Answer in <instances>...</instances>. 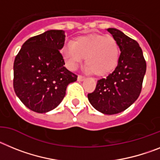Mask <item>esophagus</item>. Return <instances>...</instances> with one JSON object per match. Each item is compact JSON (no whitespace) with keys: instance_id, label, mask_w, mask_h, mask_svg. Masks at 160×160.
<instances>
[{"instance_id":"esophagus-1","label":"esophagus","mask_w":160,"mask_h":160,"mask_svg":"<svg viewBox=\"0 0 160 160\" xmlns=\"http://www.w3.org/2000/svg\"><path fill=\"white\" fill-rule=\"evenodd\" d=\"M85 80V77H84V76H78V77H77V80H78V81H83V80Z\"/></svg>"}]
</instances>
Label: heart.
I'll return each mask as SVG.
<instances>
[{"instance_id":"heart-1","label":"heart","mask_w":160,"mask_h":160,"mask_svg":"<svg viewBox=\"0 0 160 160\" xmlns=\"http://www.w3.org/2000/svg\"><path fill=\"white\" fill-rule=\"evenodd\" d=\"M61 53L71 70H76L86 58V72L103 76L116 68L120 51L117 42L110 36L91 34L79 36L72 42L67 43Z\"/></svg>"}]
</instances>
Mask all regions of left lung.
I'll return each instance as SVG.
<instances>
[{
  "mask_svg": "<svg viewBox=\"0 0 160 160\" xmlns=\"http://www.w3.org/2000/svg\"><path fill=\"white\" fill-rule=\"evenodd\" d=\"M120 48L116 68L106 78L97 81L93 92L88 94L90 104L104 114L126 110L139 97L147 70L142 51L135 40L121 30L109 28Z\"/></svg>",
  "mask_w": 160,
  "mask_h": 160,
  "instance_id": "8db88e82",
  "label": "left lung"
}]
</instances>
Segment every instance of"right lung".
Masks as SVG:
<instances>
[{
	"label": "right lung",
	"instance_id": "right-lung-1",
	"mask_svg": "<svg viewBox=\"0 0 160 160\" xmlns=\"http://www.w3.org/2000/svg\"><path fill=\"white\" fill-rule=\"evenodd\" d=\"M64 41L63 30H47L26 40L15 57V93L36 113L56 108L65 97L68 85L77 80V76L64 67L59 52Z\"/></svg>",
	"mask_w": 160,
	"mask_h": 160
}]
</instances>
